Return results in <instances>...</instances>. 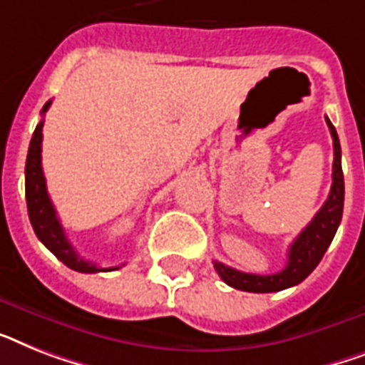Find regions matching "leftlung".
Returning <instances> with one entry per match:
<instances>
[{"label":"left lung","instance_id":"8db88e82","mask_svg":"<svg viewBox=\"0 0 365 365\" xmlns=\"http://www.w3.org/2000/svg\"><path fill=\"white\" fill-rule=\"evenodd\" d=\"M327 123L330 127L331 140H334V170H331V189L327 202L322 204V208L317 212L315 217L311 219V223L290 244L287 266L277 274H245V272H240V269H234L230 266H225L223 262L213 260V266H215L219 277L232 289L245 290V292H277V290L294 287L306 279L327 253L328 245L331 244V240L337 232V227L341 223L343 200H345L341 146H339L336 127L331 125L328 118Z\"/></svg>","mask_w":365,"mask_h":365}]
</instances>
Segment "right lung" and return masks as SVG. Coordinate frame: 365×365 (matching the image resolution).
Segmentation results:
<instances>
[{"mask_svg": "<svg viewBox=\"0 0 365 365\" xmlns=\"http://www.w3.org/2000/svg\"><path fill=\"white\" fill-rule=\"evenodd\" d=\"M52 101H48L43 106V112L48 110ZM43 123L38 121L35 127V133L31 136L28 150V159H26V202H28V213L31 227H34L37 238L48 247L52 253L58 257L65 266H69L75 272L82 274H96V272H110L115 268H99L90 260H84L78 257L73 245L65 236V230L58 219V213L54 210V204L50 200L48 191H46V182H44L43 167H41V144H43Z\"/></svg>", "mask_w": 365, "mask_h": 365, "instance_id": "right-lung-1", "label": "right lung"}]
</instances>
